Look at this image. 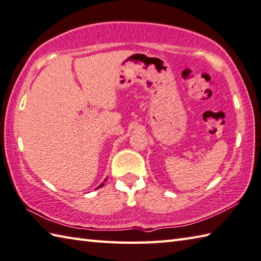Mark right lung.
<instances>
[{"mask_svg":"<svg viewBox=\"0 0 261 261\" xmlns=\"http://www.w3.org/2000/svg\"><path fill=\"white\" fill-rule=\"evenodd\" d=\"M102 186H103V184H101V185L99 186V187H98V188H100V187H102Z\"/></svg>","mask_w":261,"mask_h":261,"instance_id":"1","label":"right lung"}]
</instances>
